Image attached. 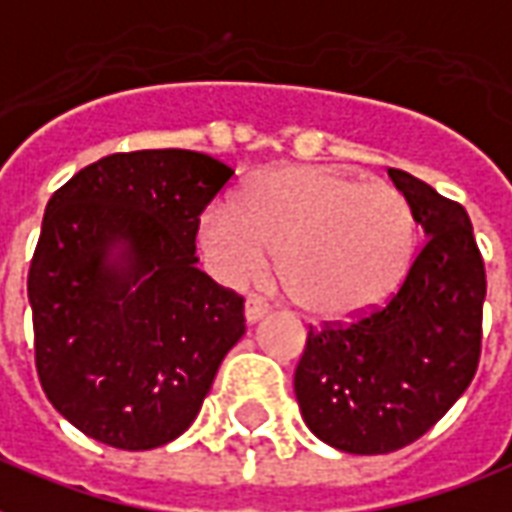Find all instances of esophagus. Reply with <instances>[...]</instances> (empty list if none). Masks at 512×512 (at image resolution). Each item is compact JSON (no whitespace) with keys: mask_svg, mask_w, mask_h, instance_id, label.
Instances as JSON below:
<instances>
[{"mask_svg":"<svg viewBox=\"0 0 512 512\" xmlns=\"http://www.w3.org/2000/svg\"><path fill=\"white\" fill-rule=\"evenodd\" d=\"M268 314V303H263L260 298H249L247 306H244V317H247L249 325H255V322H260V319Z\"/></svg>","mask_w":512,"mask_h":512,"instance_id":"34e87169","label":"esophagus"}]
</instances>
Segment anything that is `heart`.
<instances>
[{
	"instance_id": "heart-1",
	"label": "heart",
	"mask_w": 512,
	"mask_h": 512,
	"mask_svg": "<svg viewBox=\"0 0 512 512\" xmlns=\"http://www.w3.org/2000/svg\"><path fill=\"white\" fill-rule=\"evenodd\" d=\"M204 247L230 284H249L282 252L279 276L295 306L322 319L354 317L403 282L416 241L400 190L322 166L257 177L236 206L206 214Z\"/></svg>"
}]
</instances>
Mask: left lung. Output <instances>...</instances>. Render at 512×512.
Masks as SVG:
<instances>
[{
  "label": "left lung",
  "instance_id": "1",
  "mask_svg": "<svg viewBox=\"0 0 512 512\" xmlns=\"http://www.w3.org/2000/svg\"><path fill=\"white\" fill-rule=\"evenodd\" d=\"M389 177L427 244L397 295L351 325L311 330L295 370L306 427L346 454H389L435 427L481 360L486 271L464 206L408 171Z\"/></svg>",
  "mask_w": 512,
  "mask_h": 512
}]
</instances>
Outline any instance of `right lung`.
Here are the masks:
<instances>
[{
  "label": "right lung",
  "mask_w": 512,
  "mask_h": 512,
  "mask_svg": "<svg viewBox=\"0 0 512 512\" xmlns=\"http://www.w3.org/2000/svg\"><path fill=\"white\" fill-rule=\"evenodd\" d=\"M233 177L193 150L115 152L53 193L29 268L39 384L66 421L123 451L185 432L244 335V298L195 263Z\"/></svg>",
  "instance_id": "add662e5"
}]
</instances>
